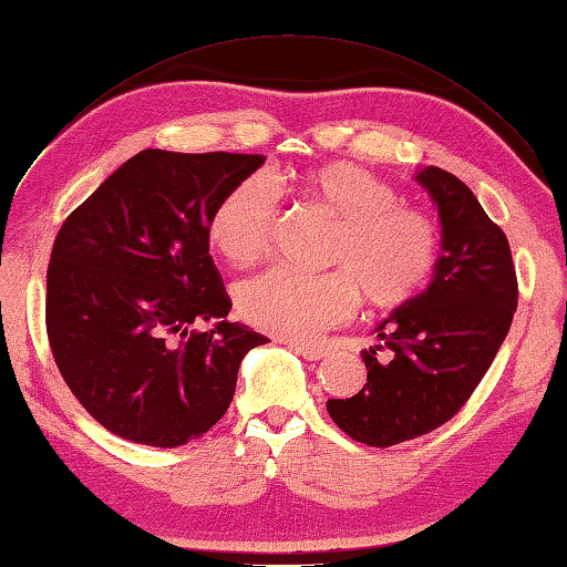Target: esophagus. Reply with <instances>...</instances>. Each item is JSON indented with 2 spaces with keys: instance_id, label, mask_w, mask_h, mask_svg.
Wrapping results in <instances>:
<instances>
[{
  "instance_id": "1",
  "label": "esophagus",
  "mask_w": 567,
  "mask_h": 567,
  "mask_svg": "<svg viewBox=\"0 0 567 567\" xmlns=\"http://www.w3.org/2000/svg\"><path fill=\"white\" fill-rule=\"evenodd\" d=\"M289 350H292L295 354H301L303 359H309V361H318V359H323L328 352L323 350V347H316V344H303V342H297V340H287L285 342Z\"/></svg>"
}]
</instances>
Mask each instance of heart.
Wrapping results in <instances>:
<instances>
[{
	"label": "heart",
	"instance_id": "b5f03b06",
	"mask_svg": "<svg viewBox=\"0 0 567 567\" xmlns=\"http://www.w3.org/2000/svg\"><path fill=\"white\" fill-rule=\"evenodd\" d=\"M301 196L336 217L328 239V272L275 266L237 289V309L251 326L280 338H311L344 321L359 295L373 307L395 309L426 287L439 264V227L426 213L404 206L398 188L354 163H328L299 177ZM280 194L264 172L241 179L217 203L210 239L229 260L264 256L278 225Z\"/></svg>",
	"mask_w": 567,
	"mask_h": 567
}]
</instances>
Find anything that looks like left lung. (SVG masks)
I'll use <instances>...</instances> for the list:
<instances>
[{
	"instance_id": "8db88e82",
	"label": "left lung",
	"mask_w": 567,
	"mask_h": 567,
	"mask_svg": "<svg viewBox=\"0 0 567 567\" xmlns=\"http://www.w3.org/2000/svg\"><path fill=\"white\" fill-rule=\"evenodd\" d=\"M439 206L441 256L422 295L375 328L391 352L379 362L364 350L367 385L328 400V414L350 439L390 447L419 439L453 419L484 379L511 330L517 278L503 229L455 174L416 172Z\"/></svg>"
}]
</instances>
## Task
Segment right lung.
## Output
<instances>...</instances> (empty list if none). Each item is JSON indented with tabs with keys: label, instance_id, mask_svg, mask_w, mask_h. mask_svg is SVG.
<instances>
[{
	"label": "right lung",
	"instance_id": "add662e5",
	"mask_svg": "<svg viewBox=\"0 0 567 567\" xmlns=\"http://www.w3.org/2000/svg\"><path fill=\"white\" fill-rule=\"evenodd\" d=\"M264 155L148 148L71 213L52 246L45 323L56 369L97 424L177 447L235 398L244 354L270 342L229 323L210 258L217 203ZM198 320H217L196 331Z\"/></svg>",
	"mask_w": 567,
	"mask_h": 567
}]
</instances>
